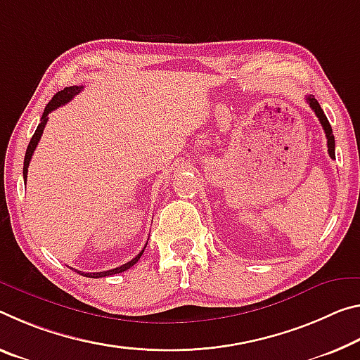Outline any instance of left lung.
Instances as JSON below:
<instances>
[{
  "mask_svg": "<svg viewBox=\"0 0 360 360\" xmlns=\"http://www.w3.org/2000/svg\"><path fill=\"white\" fill-rule=\"evenodd\" d=\"M306 101H307V104H309V107L314 110V113H316V115H317L319 122H321V124H322V128H323V131H325V136H327L328 155L332 157V160H335V136H333L332 127H330L328 120H327V117H325L322 107L319 105V102L316 101V98H314V96H307Z\"/></svg>",
  "mask_w": 360,
  "mask_h": 360,
  "instance_id": "obj_1",
  "label": "left lung"
}]
</instances>
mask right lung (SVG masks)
<instances>
[{
  "instance_id": "obj_1",
  "label": "right lung",
  "mask_w": 360,
  "mask_h": 360,
  "mask_svg": "<svg viewBox=\"0 0 360 360\" xmlns=\"http://www.w3.org/2000/svg\"><path fill=\"white\" fill-rule=\"evenodd\" d=\"M82 89H83V86H68V88H64L62 91H59V93H57V94L54 96V98L48 102V105H46V108H44V112H43V117H41V120H39V124H38V128H37V131H35V134L32 136L30 144H28L27 152H25V158H24V181H25V182H27L28 165H30L32 155H33V152H35V149H37L39 139H41L43 129H44V127H46V123H48V115H49V113L53 112V110H56L57 107L64 105V104H67L68 101H72ZM146 245H147V243H146ZM144 248H146V247H144ZM142 253H144V250H141V253H139L138 256H136V258L128 261L127 264H123V266H120V267H115V269L104 271V272H82V271H78V272L82 274V276H86V277H91V278H99V277H105V276H113V274L124 272L127 269H129V267H133V266L136 264V262L139 261Z\"/></svg>"
}]
</instances>
